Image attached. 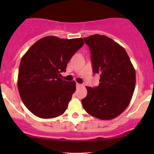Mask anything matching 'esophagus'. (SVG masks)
Wrapping results in <instances>:
<instances>
[{
    "mask_svg": "<svg viewBox=\"0 0 154 154\" xmlns=\"http://www.w3.org/2000/svg\"><path fill=\"white\" fill-rule=\"evenodd\" d=\"M81 86H82V85H81V84H80V83H76V87L77 88H80V87H81Z\"/></svg>",
    "mask_w": 154,
    "mask_h": 154,
    "instance_id": "1",
    "label": "esophagus"
}]
</instances>
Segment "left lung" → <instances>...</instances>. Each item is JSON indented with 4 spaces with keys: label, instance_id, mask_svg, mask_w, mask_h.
Segmentation results:
<instances>
[{
    "label": "left lung",
    "instance_id": "obj_1",
    "mask_svg": "<svg viewBox=\"0 0 154 154\" xmlns=\"http://www.w3.org/2000/svg\"><path fill=\"white\" fill-rule=\"evenodd\" d=\"M89 46L92 71L100 74V83L86 87L82 100L86 112L101 120H111L125 111L133 95L135 70L125 50L106 35L95 34L83 38Z\"/></svg>",
    "mask_w": 154,
    "mask_h": 154
}]
</instances>
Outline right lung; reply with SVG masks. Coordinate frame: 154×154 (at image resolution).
I'll use <instances>...</instances> for the list:
<instances>
[{
  "instance_id": "obj_1",
  "label": "right lung",
  "mask_w": 154,
  "mask_h": 154,
  "mask_svg": "<svg viewBox=\"0 0 154 154\" xmlns=\"http://www.w3.org/2000/svg\"><path fill=\"white\" fill-rule=\"evenodd\" d=\"M83 38L46 36L35 42L21 60L17 87L23 103L33 114L52 119L66 110L75 82L60 78L67 63L83 45Z\"/></svg>"
}]
</instances>
